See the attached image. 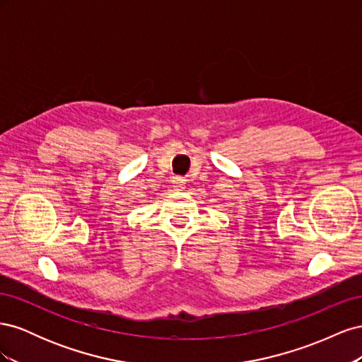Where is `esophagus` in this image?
Wrapping results in <instances>:
<instances>
[{
	"label": "esophagus",
	"mask_w": 362,
	"mask_h": 362,
	"mask_svg": "<svg viewBox=\"0 0 362 362\" xmlns=\"http://www.w3.org/2000/svg\"><path fill=\"white\" fill-rule=\"evenodd\" d=\"M172 184H173V189L175 190H182L184 189V180L182 178H180V177H175L173 178V181H172Z\"/></svg>",
	"instance_id": "esophagus-1"
}]
</instances>
